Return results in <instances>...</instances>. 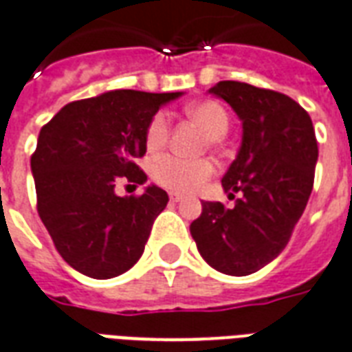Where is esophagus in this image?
Here are the masks:
<instances>
[{
  "label": "esophagus",
  "instance_id": "esophagus-1",
  "mask_svg": "<svg viewBox=\"0 0 352 352\" xmlns=\"http://www.w3.org/2000/svg\"><path fill=\"white\" fill-rule=\"evenodd\" d=\"M184 197L181 196V194H175V192H169V201L171 203H179V201H183Z\"/></svg>",
  "mask_w": 352,
  "mask_h": 352
}]
</instances>
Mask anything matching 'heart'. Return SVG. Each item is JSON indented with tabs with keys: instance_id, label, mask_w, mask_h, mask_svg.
I'll return each mask as SVG.
<instances>
[{
	"instance_id": "1",
	"label": "heart",
	"mask_w": 352,
	"mask_h": 352,
	"mask_svg": "<svg viewBox=\"0 0 352 352\" xmlns=\"http://www.w3.org/2000/svg\"><path fill=\"white\" fill-rule=\"evenodd\" d=\"M188 113L194 121L201 124L203 130L212 140H220L226 136L229 129L228 111L212 100H203L186 106ZM169 138V119L164 111H156L151 117L147 130H145V147L149 153H158L168 143ZM214 173V166L205 158L199 160H186L175 155H164L151 162V177L158 186L177 192V194H190L201 184L209 181Z\"/></svg>"
}]
</instances>
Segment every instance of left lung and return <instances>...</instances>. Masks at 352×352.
<instances>
[{
  "label": "left lung",
  "instance_id": "1",
  "mask_svg": "<svg viewBox=\"0 0 352 352\" xmlns=\"http://www.w3.org/2000/svg\"><path fill=\"white\" fill-rule=\"evenodd\" d=\"M209 93L242 121L241 149L222 177L235 207L203 201L190 233L212 269L248 276L287 246L314 188L319 149L308 111L291 96L229 80Z\"/></svg>",
  "mask_w": 352,
  "mask_h": 352
}]
</instances>
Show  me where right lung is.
Here are the masks:
<instances>
[{
	"label": "right lung",
	"instance_id": "right-lung-1",
	"mask_svg": "<svg viewBox=\"0 0 352 352\" xmlns=\"http://www.w3.org/2000/svg\"><path fill=\"white\" fill-rule=\"evenodd\" d=\"M181 95L108 91L67 104L41 129L31 156L38 216L78 272L108 280L142 257L169 197L155 184L142 196L119 197L116 184L147 181L136 164L147 151V124Z\"/></svg>",
	"mask_w": 352,
	"mask_h": 352
}]
</instances>
